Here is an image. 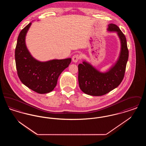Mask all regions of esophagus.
<instances>
[{
    "label": "esophagus",
    "instance_id": "34e87169",
    "mask_svg": "<svg viewBox=\"0 0 146 146\" xmlns=\"http://www.w3.org/2000/svg\"><path fill=\"white\" fill-rule=\"evenodd\" d=\"M80 56H79V55L76 54L72 57V61L74 62H77L78 61V60L80 59Z\"/></svg>",
    "mask_w": 146,
    "mask_h": 146
}]
</instances>
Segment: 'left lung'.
<instances>
[{
  "mask_svg": "<svg viewBox=\"0 0 146 146\" xmlns=\"http://www.w3.org/2000/svg\"><path fill=\"white\" fill-rule=\"evenodd\" d=\"M108 26L107 31L116 32L120 41V52L116 62L104 72H100L86 61L78 65L80 89L85 94L91 96H102L113 90L121 83L125 74L129 57L125 36L117 25L110 23Z\"/></svg>",
  "mask_w": 146,
  "mask_h": 146,
  "instance_id": "obj_1",
  "label": "left lung"
}]
</instances>
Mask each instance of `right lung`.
Wrapping results in <instances>:
<instances>
[{
    "label": "right lung",
    "mask_w": 146,
    "mask_h": 146,
    "mask_svg": "<svg viewBox=\"0 0 146 146\" xmlns=\"http://www.w3.org/2000/svg\"><path fill=\"white\" fill-rule=\"evenodd\" d=\"M32 25L29 23L19 34L15 49V62L17 74L21 82L38 94H46L54 89L58 76L67 68L71 58L41 62L35 58L28 51L26 36Z\"/></svg>",
    "instance_id": "add662e5"
}]
</instances>
